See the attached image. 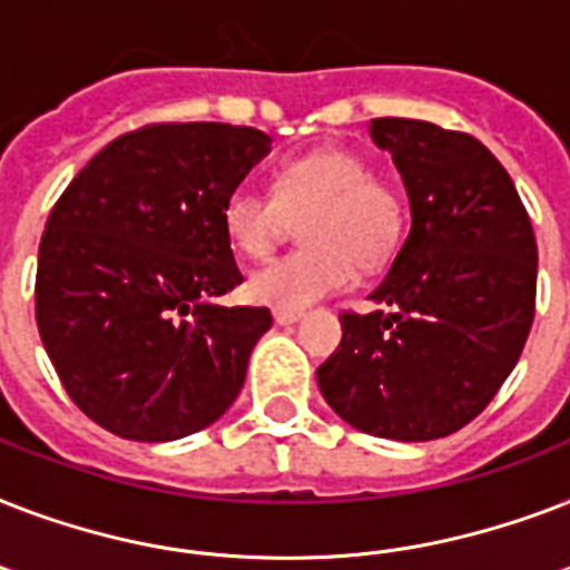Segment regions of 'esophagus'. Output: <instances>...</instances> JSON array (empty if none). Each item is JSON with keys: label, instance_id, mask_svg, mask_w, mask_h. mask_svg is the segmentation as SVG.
<instances>
[{"label": "esophagus", "instance_id": "esophagus-1", "mask_svg": "<svg viewBox=\"0 0 570 570\" xmlns=\"http://www.w3.org/2000/svg\"><path fill=\"white\" fill-rule=\"evenodd\" d=\"M272 316H275L277 325H295V322H298V320H302V316H304V311H289V307H275V313H272Z\"/></svg>", "mask_w": 570, "mask_h": 570}]
</instances>
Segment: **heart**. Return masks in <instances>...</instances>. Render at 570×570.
<instances>
[{
	"label": "heart",
	"instance_id": "heart-1",
	"mask_svg": "<svg viewBox=\"0 0 570 570\" xmlns=\"http://www.w3.org/2000/svg\"><path fill=\"white\" fill-rule=\"evenodd\" d=\"M304 248L257 268L250 302L302 311L352 286L361 268H379L405 236V197L346 147H320L286 159L272 191L236 186L222 204V227L245 257H266L293 222Z\"/></svg>",
	"mask_w": 570,
	"mask_h": 570
}]
</instances>
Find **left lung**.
<instances>
[{"label":"left lung","mask_w":570,"mask_h":570,"mask_svg":"<svg viewBox=\"0 0 570 570\" xmlns=\"http://www.w3.org/2000/svg\"><path fill=\"white\" fill-rule=\"evenodd\" d=\"M370 136L402 174L411 230L370 295L381 311L340 316L343 340L316 379L357 432L434 441L482 414L518 364L539 248L482 141L411 118H375Z\"/></svg>","instance_id":"obj_1"}]
</instances>
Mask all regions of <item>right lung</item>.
I'll return each instance as SVG.
<instances>
[{
  "instance_id": "obj_1",
  "label": "right lung",
  "mask_w": 570,
  "mask_h": 570,
  "mask_svg": "<svg viewBox=\"0 0 570 570\" xmlns=\"http://www.w3.org/2000/svg\"><path fill=\"white\" fill-rule=\"evenodd\" d=\"M272 150L230 124H147L106 145L40 236L35 316L82 414L127 441L215 423L245 384L268 307H222L242 284L222 204Z\"/></svg>"
}]
</instances>
